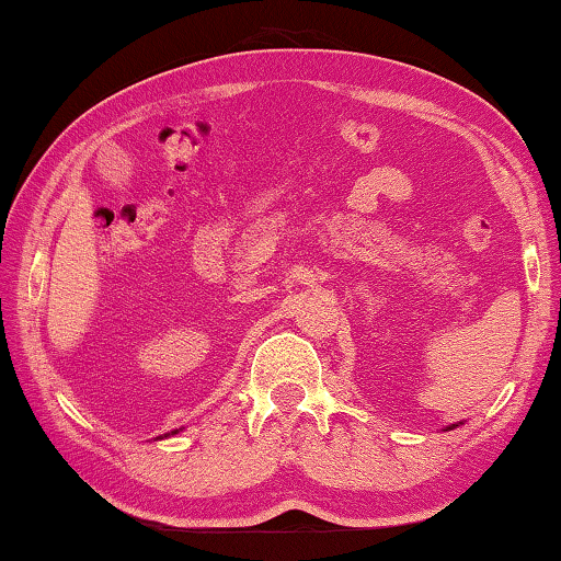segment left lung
Listing matches in <instances>:
<instances>
[{"mask_svg": "<svg viewBox=\"0 0 561 561\" xmlns=\"http://www.w3.org/2000/svg\"><path fill=\"white\" fill-rule=\"evenodd\" d=\"M460 424H462V421H460ZM453 428H457V424H453V426H448V428H445V431H453Z\"/></svg>", "mask_w": 561, "mask_h": 561, "instance_id": "8db88e82", "label": "left lung"}]
</instances>
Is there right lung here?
<instances>
[{
    "label": "right lung",
    "instance_id": "1",
    "mask_svg": "<svg viewBox=\"0 0 561 561\" xmlns=\"http://www.w3.org/2000/svg\"><path fill=\"white\" fill-rule=\"evenodd\" d=\"M174 433H179V431H171V436H174ZM162 438H169V433H164V436H159V440H162Z\"/></svg>",
    "mask_w": 561,
    "mask_h": 561
}]
</instances>
